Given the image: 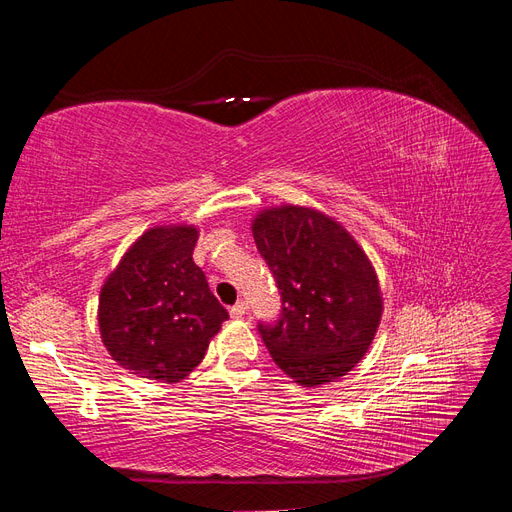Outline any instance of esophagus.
<instances>
[{
	"mask_svg": "<svg viewBox=\"0 0 512 512\" xmlns=\"http://www.w3.org/2000/svg\"><path fill=\"white\" fill-rule=\"evenodd\" d=\"M245 314H247V303L245 301H239V303H235V305L230 307V316L232 318H241Z\"/></svg>",
	"mask_w": 512,
	"mask_h": 512,
	"instance_id": "esophagus-1",
	"label": "esophagus"
}]
</instances>
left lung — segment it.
<instances>
[{"mask_svg":"<svg viewBox=\"0 0 512 512\" xmlns=\"http://www.w3.org/2000/svg\"><path fill=\"white\" fill-rule=\"evenodd\" d=\"M252 232L282 294L280 318L258 322L273 361L303 386L346 376L371 346L382 316L369 258L344 226L316 209H267Z\"/></svg>","mask_w":512,"mask_h":512,"instance_id":"left-lung-1","label":"left lung"}]
</instances>
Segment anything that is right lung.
<instances>
[{
	"label": "right lung",
	"mask_w": 512,
	"mask_h": 512,
	"mask_svg": "<svg viewBox=\"0 0 512 512\" xmlns=\"http://www.w3.org/2000/svg\"><path fill=\"white\" fill-rule=\"evenodd\" d=\"M196 239L194 226L149 228L102 286V342L113 361L141 378L183 380L228 320L192 260Z\"/></svg>",
	"instance_id": "1"
}]
</instances>
